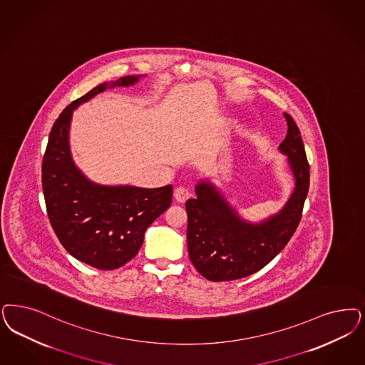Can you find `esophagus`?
I'll list each match as a JSON object with an SVG mask.
<instances>
[{"mask_svg": "<svg viewBox=\"0 0 365 365\" xmlns=\"http://www.w3.org/2000/svg\"><path fill=\"white\" fill-rule=\"evenodd\" d=\"M174 198L179 203H185L190 198L189 190L186 189V187H178L174 191Z\"/></svg>", "mask_w": 365, "mask_h": 365, "instance_id": "34e87169", "label": "esophagus"}]
</instances>
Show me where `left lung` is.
Here are the masks:
<instances>
[{"label": "left lung", "mask_w": 365, "mask_h": 365, "mask_svg": "<svg viewBox=\"0 0 365 365\" xmlns=\"http://www.w3.org/2000/svg\"><path fill=\"white\" fill-rule=\"evenodd\" d=\"M284 117L287 136L279 150L289 156L295 190L280 213L263 224L245 222L209 182H200L197 198L186 202L190 260L212 282L236 280L260 271L287 245L299 225L310 186V165L299 128L289 114Z\"/></svg>", "instance_id": "1"}]
</instances>
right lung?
<instances>
[{
    "label": "right lung",
    "mask_w": 365,
    "mask_h": 365,
    "mask_svg": "<svg viewBox=\"0 0 365 365\" xmlns=\"http://www.w3.org/2000/svg\"><path fill=\"white\" fill-rule=\"evenodd\" d=\"M126 76L73 101L52 126L41 163L43 194L56 237L71 256L98 269H117L138 255L144 233L173 201V186H100L76 168L68 148L73 110L106 88L129 86Z\"/></svg>",
    "instance_id": "1"
}]
</instances>
